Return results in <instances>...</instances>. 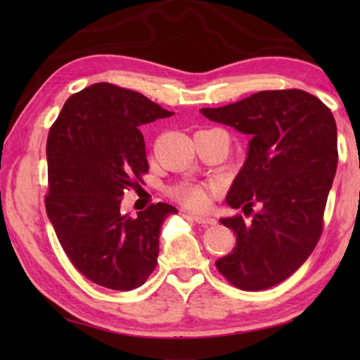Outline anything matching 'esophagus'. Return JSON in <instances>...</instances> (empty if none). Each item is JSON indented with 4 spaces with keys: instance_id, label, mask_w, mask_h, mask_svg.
Returning <instances> with one entry per match:
<instances>
[{
    "instance_id": "34e87169",
    "label": "esophagus",
    "mask_w": 360,
    "mask_h": 360,
    "mask_svg": "<svg viewBox=\"0 0 360 360\" xmlns=\"http://www.w3.org/2000/svg\"><path fill=\"white\" fill-rule=\"evenodd\" d=\"M190 218H192V219L195 221V223L202 224V226H213V224H217V221L213 219V218L204 217V215H196V213H192V215H190Z\"/></svg>"
}]
</instances>
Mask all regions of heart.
Listing matches in <instances>:
<instances>
[{
	"label": "heart",
	"mask_w": 360,
	"mask_h": 360,
	"mask_svg": "<svg viewBox=\"0 0 360 360\" xmlns=\"http://www.w3.org/2000/svg\"><path fill=\"white\" fill-rule=\"evenodd\" d=\"M170 195L173 200L186 205L187 209L204 210L209 205L207 190L200 184H193V182H182V184H178L170 190Z\"/></svg>",
	"instance_id": "heart-1"
}]
</instances>
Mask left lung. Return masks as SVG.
<instances>
[{"label": "left lung", "instance_id": "1", "mask_svg": "<svg viewBox=\"0 0 360 360\" xmlns=\"http://www.w3.org/2000/svg\"><path fill=\"white\" fill-rule=\"evenodd\" d=\"M201 112L252 136L246 162L226 196L252 219H221L233 231L236 246L218 259L217 269L243 290L272 288L307 262L323 232L339 159L333 112L302 89L259 91Z\"/></svg>", "mask_w": 360, "mask_h": 360}]
</instances>
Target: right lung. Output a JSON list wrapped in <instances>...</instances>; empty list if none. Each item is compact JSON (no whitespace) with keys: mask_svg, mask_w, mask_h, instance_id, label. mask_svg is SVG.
Instances as JSON below:
<instances>
[{"mask_svg":"<svg viewBox=\"0 0 360 360\" xmlns=\"http://www.w3.org/2000/svg\"><path fill=\"white\" fill-rule=\"evenodd\" d=\"M170 116L141 93L96 83L68 98L49 129L46 213L75 269L96 285L136 289L158 264L160 226L178 210L158 202L133 218L120 202L148 172L141 127Z\"/></svg>","mask_w":360,"mask_h":360,"instance_id":"obj_1","label":"right lung"}]
</instances>
